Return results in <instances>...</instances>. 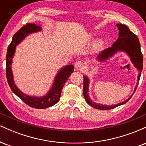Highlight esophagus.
I'll return each mask as SVG.
<instances>
[{"instance_id":"1","label":"esophagus","mask_w":146,"mask_h":146,"mask_svg":"<svg viewBox=\"0 0 146 146\" xmlns=\"http://www.w3.org/2000/svg\"><path fill=\"white\" fill-rule=\"evenodd\" d=\"M75 66L76 69L79 70V71H82L85 67V63L83 61H82V60H79V61L75 62Z\"/></svg>"}]
</instances>
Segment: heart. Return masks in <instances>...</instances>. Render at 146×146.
Segmentation results:
<instances>
[{
    "label": "heart",
    "mask_w": 146,
    "mask_h": 146,
    "mask_svg": "<svg viewBox=\"0 0 146 146\" xmlns=\"http://www.w3.org/2000/svg\"><path fill=\"white\" fill-rule=\"evenodd\" d=\"M102 46H103V42H102V41L98 40L96 42V43H95V49H100V48H101Z\"/></svg>",
    "instance_id": "obj_1"
}]
</instances>
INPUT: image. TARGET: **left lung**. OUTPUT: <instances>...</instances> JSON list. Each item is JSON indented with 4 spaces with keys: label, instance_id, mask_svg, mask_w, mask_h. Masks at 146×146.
<instances>
[{
    "label": "left lung",
    "instance_id": "left-lung-1",
    "mask_svg": "<svg viewBox=\"0 0 146 146\" xmlns=\"http://www.w3.org/2000/svg\"><path fill=\"white\" fill-rule=\"evenodd\" d=\"M117 27L118 28L119 31V38L118 39L115 41V42L113 44L111 47L107 48L101 52V53L99 54L98 56V60L102 61V60H106L108 59L109 57L113 56L114 54L117 51H125V53H128L130 56L132 63L135 65V66L139 70V74L138 75V83L135 87V92L139 84V80H140L141 73L143 69V55H142L141 51V46L140 42L139 40V38L135 33L130 31L129 28L124 25L117 24ZM88 84H89V80L86 76H84V86H83V93L84 97L85 100L87 103L90 106H91L93 108H97L99 110H110L113 108H116V107L124 104L130 100L133 95L129 98L128 100L121 103L118 104L116 105L112 106H105L102 104H97L90 100L88 96ZM134 92V93H135Z\"/></svg>",
    "mask_w": 146,
    "mask_h": 146
}]
</instances>
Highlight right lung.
<instances>
[{
  "mask_svg": "<svg viewBox=\"0 0 146 146\" xmlns=\"http://www.w3.org/2000/svg\"><path fill=\"white\" fill-rule=\"evenodd\" d=\"M38 31H41L40 27L35 24L27 23L14 35L12 41L8 46L7 52L6 76L7 82L13 93L17 95L22 101L24 102L27 105L29 106L30 107L38 108V109H43V108L52 106L59 102L60 98L61 96L62 89L66 83V80L74 71V66L71 64L66 65L60 70L55 78L51 89L46 94V96L42 97V98H36V97L28 96L22 93L15 85L14 79H13V74L11 68L12 58L14 56L16 45L21 42L28 34L37 32Z\"/></svg>",
  "mask_w": 146,
  "mask_h": 146,
  "instance_id": "1",
  "label": "right lung"
}]
</instances>
